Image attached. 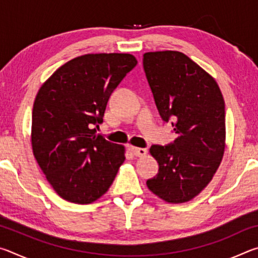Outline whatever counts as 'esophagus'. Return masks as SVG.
<instances>
[{
  "label": "esophagus",
  "mask_w": 258,
  "mask_h": 258,
  "mask_svg": "<svg viewBox=\"0 0 258 258\" xmlns=\"http://www.w3.org/2000/svg\"><path fill=\"white\" fill-rule=\"evenodd\" d=\"M131 150H132L133 154L137 156V157H145L148 154V150L146 149V148H135V147H132V148H131Z\"/></svg>",
  "instance_id": "34e87169"
}]
</instances>
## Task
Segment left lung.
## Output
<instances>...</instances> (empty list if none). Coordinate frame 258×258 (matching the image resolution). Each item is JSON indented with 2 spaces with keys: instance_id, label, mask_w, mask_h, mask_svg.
Instances as JSON below:
<instances>
[{
  "instance_id": "8db88e82",
  "label": "left lung",
  "mask_w": 258,
  "mask_h": 258,
  "mask_svg": "<svg viewBox=\"0 0 258 258\" xmlns=\"http://www.w3.org/2000/svg\"><path fill=\"white\" fill-rule=\"evenodd\" d=\"M143 68L164 121H172L174 142L154 145L158 174L147 181L165 202H189L215 174L225 147V106L215 80L177 51L148 52Z\"/></svg>"
}]
</instances>
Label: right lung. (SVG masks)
<instances>
[{"mask_svg": "<svg viewBox=\"0 0 258 258\" xmlns=\"http://www.w3.org/2000/svg\"><path fill=\"white\" fill-rule=\"evenodd\" d=\"M128 53L85 54L52 74L35 99L32 147L61 198L91 204L104 195L124 163V147L97 133L113 90L137 66Z\"/></svg>", "mask_w": 258, "mask_h": 258, "instance_id": "right-lung-1", "label": "right lung"}]
</instances>
